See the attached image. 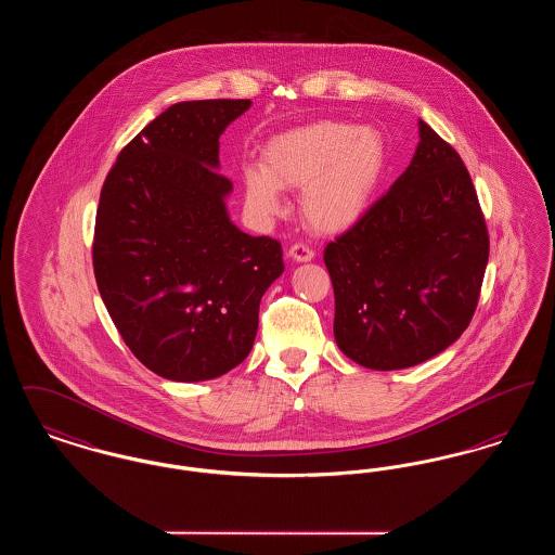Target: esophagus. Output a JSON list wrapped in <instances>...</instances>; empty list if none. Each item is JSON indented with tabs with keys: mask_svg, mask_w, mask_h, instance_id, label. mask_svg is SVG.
I'll return each mask as SVG.
<instances>
[{
	"mask_svg": "<svg viewBox=\"0 0 555 555\" xmlns=\"http://www.w3.org/2000/svg\"><path fill=\"white\" fill-rule=\"evenodd\" d=\"M289 258L295 262H310V260H314V251L304 243H295L289 247Z\"/></svg>",
	"mask_w": 555,
	"mask_h": 555,
	"instance_id": "34e87169",
	"label": "esophagus"
}]
</instances>
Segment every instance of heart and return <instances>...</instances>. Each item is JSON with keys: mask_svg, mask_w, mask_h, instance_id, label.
Masks as SVG:
<instances>
[{"mask_svg": "<svg viewBox=\"0 0 555 555\" xmlns=\"http://www.w3.org/2000/svg\"><path fill=\"white\" fill-rule=\"evenodd\" d=\"M387 162L383 134L344 120H318L272 137L262 162L243 170V197L264 222L285 208L283 189H301L299 210L310 229L337 235L370 208Z\"/></svg>", "mask_w": 555, "mask_h": 555, "instance_id": "b5f03b06", "label": "heart"}]
</instances>
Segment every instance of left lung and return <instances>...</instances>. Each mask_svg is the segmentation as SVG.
Masks as SVG:
<instances>
[{
  "mask_svg": "<svg viewBox=\"0 0 555 555\" xmlns=\"http://www.w3.org/2000/svg\"><path fill=\"white\" fill-rule=\"evenodd\" d=\"M391 189L324 249L335 291V341L370 370L423 364L475 314L489 233L457 152L426 122Z\"/></svg>",
  "mask_w": 555,
  "mask_h": 555,
  "instance_id": "1",
  "label": "left lung"
}]
</instances>
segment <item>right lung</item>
<instances>
[{
    "label": "right lung",
    "instance_id": "add662e5",
    "mask_svg": "<svg viewBox=\"0 0 555 555\" xmlns=\"http://www.w3.org/2000/svg\"><path fill=\"white\" fill-rule=\"evenodd\" d=\"M249 100L164 109L118 154L102 186L93 270L107 314L134 358L162 378L199 383L251 351L281 243L231 222L233 183L218 139Z\"/></svg>",
    "mask_w": 555,
    "mask_h": 555
}]
</instances>
